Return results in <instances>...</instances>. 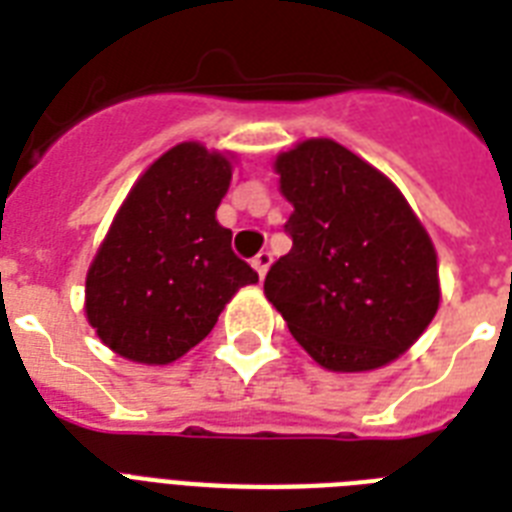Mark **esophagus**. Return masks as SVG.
Instances as JSON below:
<instances>
[{"label":"esophagus","instance_id":"1","mask_svg":"<svg viewBox=\"0 0 512 512\" xmlns=\"http://www.w3.org/2000/svg\"><path fill=\"white\" fill-rule=\"evenodd\" d=\"M252 265H255L257 276L265 279V273H268V268H271V252H260V255H255Z\"/></svg>","mask_w":512,"mask_h":512}]
</instances>
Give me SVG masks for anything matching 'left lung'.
<instances>
[{
    "label": "left lung",
    "instance_id": "left-lung-1",
    "mask_svg": "<svg viewBox=\"0 0 512 512\" xmlns=\"http://www.w3.org/2000/svg\"><path fill=\"white\" fill-rule=\"evenodd\" d=\"M295 207L292 249L271 265L265 297L305 353L329 372H372L428 329L441 303L425 225L388 175L329 138L276 156Z\"/></svg>",
    "mask_w": 512,
    "mask_h": 512
}]
</instances>
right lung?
<instances>
[{"label":"right lung","mask_w":512,"mask_h":512,"mask_svg":"<svg viewBox=\"0 0 512 512\" xmlns=\"http://www.w3.org/2000/svg\"><path fill=\"white\" fill-rule=\"evenodd\" d=\"M233 156L177 143L132 185L84 281V313L103 345L164 366L199 345L257 273L217 223Z\"/></svg>","instance_id":"1"}]
</instances>
